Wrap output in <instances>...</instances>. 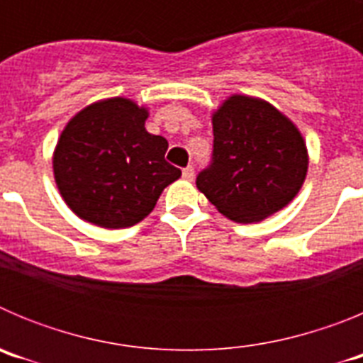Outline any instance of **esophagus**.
I'll use <instances>...</instances> for the list:
<instances>
[{
	"label": "esophagus",
	"mask_w": 363,
	"mask_h": 363,
	"mask_svg": "<svg viewBox=\"0 0 363 363\" xmlns=\"http://www.w3.org/2000/svg\"><path fill=\"white\" fill-rule=\"evenodd\" d=\"M184 179H187V182H192L194 179V167L189 165L184 169Z\"/></svg>",
	"instance_id": "obj_1"
}]
</instances>
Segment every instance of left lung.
Returning <instances> with one entry per match:
<instances>
[{"label": "left lung", "mask_w": 363, "mask_h": 363, "mask_svg": "<svg viewBox=\"0 0 363 363\" xmlns=\"http://www.w3.org/2000/svg\"><path fill=\"white\" fill-rule=\"evenodd\" d=\"M213 162L196 187L229 220L255 223L289 205L309 167L296 125L259 98L233 94L213 114Z\"/></svg>", "instance_id": "left-lung-1"}]
</instances>
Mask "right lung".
<instances>
[{"instance_id": "right-lung-1", "label": "right lung", "mask_w": 363, "mask_h": 363, "mask_svg": "<svg viewBox=\"0 0 363 363\" xmlns=\"http://www.w3.org/2000/svg\"><path fill=\"white\" fill-rule=\"evenodd\" d=\"M147 118L133 99L108 98L65 125L54 149V179L76 216L104 229L136 225L182 176L165 162V138L147 133Z\"/></svg>"}]
</instances>
